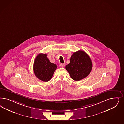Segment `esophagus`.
<instances>
[{"mask_svg": "<svg viewBox=\"0 0 124 124\" xmlns=\"http://www.w3.org/2000/svg\"><path fill=\"white\" fill-rule=\"evenodd\" d=\"M64 66H65V64H60V67L63 68V67H64Z\"/></svg>", "mask_w": 124, "mask_h": 124, "instance_id": "34e87169", "label": "esophagus"}]
</instances>
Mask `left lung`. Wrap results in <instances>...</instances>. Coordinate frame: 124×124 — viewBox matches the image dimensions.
I'll return each instance as SVG.
<instances>
[{
  "label": "left lung",
  "mask_w": 124,
  "mask_h": 124,
  "mask_svg": "<svg viewBox=\"0 0 124 124\" xmlns=\"http://www.w3.org/2000/svg\"><path fill=\"white\" fill-rule=\"evenodd\" d=\"M65 69L71 78L79 81L88 76L92 69V62L90 57L85 52L79 50L73 54L70 63Z\"/></svg>",
  "instance_id": "1"
}]
</instances>
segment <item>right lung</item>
I'll list each match as a JSON object with an SVG mask.
<instances>
[{
    "instance_id": "obj_1",
    "label": "right lung",
    "mask_w": 124,
    "mask_h": 124,
    "mask_svg": "<svg viewBox=\"0 0 124 124\" xmlns=\"http://www.w3.org/2000/svg\"><path fill=\"white\" fill-rule=\"evenodd\" d=\"M57 67L55 64L50 62L46 54H39L34 60V74L36 77L43 81L50 80Z\"/></svg>"
}]
</instances>
